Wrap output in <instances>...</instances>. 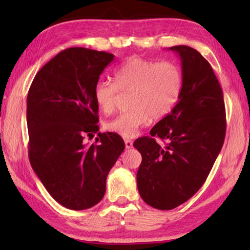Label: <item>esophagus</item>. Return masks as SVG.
Wrapping results in <instances>:
<instances>
[{"instance_id":"obj_1","label":"esophagus","mask_w":250,"mask_h":250,"mask_svg":"<svg viewBox=\"0 0 250 250\" xmlns=\"http://www.w3.org/2000/svg\"><path fill=\"white\" fill-rule=\"evenodd\" d=\"M125 149H131V147H132V146H133V143H132V141L129 140V139H125Z\"/></svg>"}]
</instances>
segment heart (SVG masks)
<instances>
[{"label":"heart","instance_id":"1","mask_svg":"<svg viewBox=\"0 0 250 250\" xmlns=\"http://www.w3.org/2000/svg\"><path fill=\"white\" fill-rule=\"evenodd\" d=\"M183 88V73L174 62L129 58L115 71V83L100 79L94 87L96 104L109 113L116 107L119 92L131 91L129 111L108 120L104 129L132 138L150 119L159 120L174 108Z\"/></svg>","mask_w":250,"mask_h":250}]
</instances>
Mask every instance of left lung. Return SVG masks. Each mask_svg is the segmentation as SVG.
<instances>
[{
  "mask_svg": "<svg viewBox=\"0 0 250 250\" xmlns=\"http://www.w3.org/2000/svg\"><path fill=\"white\" fill-rule=\"evenodd\" d=\"M181 58L183 88L172 111L134 141L142 155L137 173L140 196L156 209L168 210L189 200L204 184L226 133L223 90L209 62L185 45L170 47ZM158 136L167 140L161 147Z\"/></svg>",
  "mask_w": 250,
  "mask_h": 250,
  "instance_id": "left-lung-1",
  "label": "left lung"
}]
</instances>
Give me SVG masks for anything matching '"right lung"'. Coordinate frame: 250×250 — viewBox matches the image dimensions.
Instances as JSON below:
<instances>
[{
    "mask_svg": "<svg viewBox=\"0 0 250 250\" xmlns=\"http://www.w3.org/2000/svg\"><path fill=\"white\" fill-rule=\"evenodd\" d=\"M113 55L83 47L58 53L42 67L27 95L28 158L55 201L74 210L103 200L105 180L125 150L119 134L98 132L94 87Z\"/></svg>",
    "mask_w": 250,
    "mask_h": 250,
    "instance_id": "right-lung-1",
    "label": "right lung"
}]
</instances>
